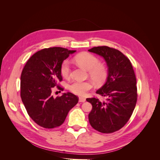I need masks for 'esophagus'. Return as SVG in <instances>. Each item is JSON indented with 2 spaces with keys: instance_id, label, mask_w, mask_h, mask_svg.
<instances>
[{
  "instance_id": "1",
  "label": "esophagus",
  "mask_w": 160,
  "mask_h": 160,
  "mask_svg": "<svg viewBox=\"0 0 160 160\" xmlns=\"http://www.w3.org/2000/svg\"><path fill=\"white\" fill-rule=\"evenodd\" d=\"M79 102H83V103L86 101V99L84 98H79Z\"/></svg>"
}]
</instances>
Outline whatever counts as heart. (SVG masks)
Wrapping results in <instances>:
<instances>
[{"mask_svg": "<svg viewBox=\"0 0 160 160\" xmlns=\"http://www.w3.org/2000/svg\"><path fill=\"white\" fill-rule=\"evenodd\" d=\"M74 59L77 64L89 70V75L97 85L103 84L108 78V68L105 65L100 63L98 57L88 52H83L77 55ZM71 65L68 59L62 62L60 72L65 79L69 78L71 75ZM93 87L91 81H74L69 85V90L72 93L84 96Z\"/></svg>", "mask_w": 160, "mask_h": 160, "instance_id": "b5f03b06", "label": "heart"}]
</instances>
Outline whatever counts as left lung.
<instances>
[{
  "label": "left lung",
  "mask_w": 160,
  "mask_h": 160,
  "mask_svg": "<svg viewBox=\"0 0 160 160\" xmlns=\"http://www.w3.org/2000/svg\"><path fill=\"white\" fill-rule=\"evenodd\" d=\"M88 51L103 57L108 66L107 81L96 92L107 99L102 101L98 98L86 99L93 106L89 114V123L101 133H113L127 123L136 105L135 72L129 59L118 49L101 46Z\"/></svg>",
  "instance_id": "8db88e82"
}]
</instances>
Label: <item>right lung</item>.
<instances>
[{
  "label": "right lung",
  "instance_id": "1",
  "mask_svg": "<svg viewBox=\"0 0 160 160\" xmlns=\"http://www.w3.org/2000/svg\"><path fill=\"white\" fill-rule=\"evenodd\" d=\"M76 51L50 47L37 51L27 62L21 76V97L27 113L39 126L52 129L63 123L69 111L78 103L79 98L71 93L54 98L52 90L59 82L62 62Z\"/></svg>",
  "mask_w": 160,
  "mask_h": 160
}]
</instances>
